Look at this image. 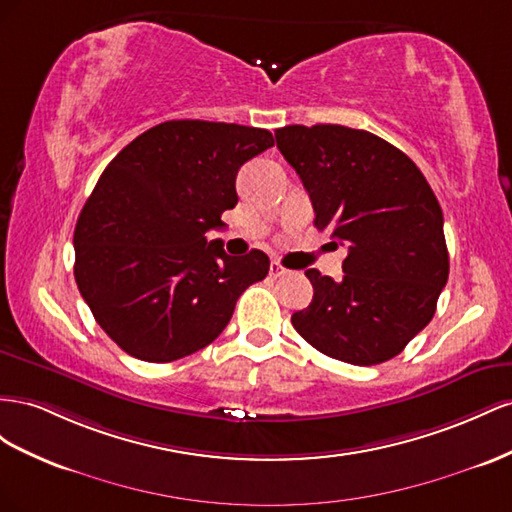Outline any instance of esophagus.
<instances>
[{"label":"esophagus","instance_id":"obj_1","mask_svg":"<svg viewBox=\"0 0 512 512\" xmlns=\"http://www.w3.org/2000/svg\"><path fill=\"white\" fill-rule=\"evenodd\" d=\"M287 274H289V270L285 266H281L279 261H272V264H270V276H272V279H281V276H287Z\"/></svg>","mask_w":512,"mask_h":512}]
</instances>
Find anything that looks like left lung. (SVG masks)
Listing matches in <instances>:
<instances>
[{"mask_svg": "<svg viewBox=\"0 0 512 512\" xmlns=\"http://www.w3.org/2000/svg\"><path fill=\"white\" fill-rule=\"evenodd\" d=\"M274 137L311 197L315 227L347 248L341 281L304 272L313 300L291 324L330 358L358 367L394 358L429 324L448 281L444 214L429 182L367 130L294 124Z\"/></svg>", "mask_w": 512, "mask_h": 512, "instance_id": "left-lung-1", "label": "left lung"}]
</instances>
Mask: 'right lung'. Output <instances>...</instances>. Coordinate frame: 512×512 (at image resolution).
I'll return each instance as SVG.
<instances>
[{
	"label": "right lung",
	"instance_id": "add662e5",
	"mask_svg": "<svg viewBox=\"0 0 512 512\" xmlns=\"http://www.w3.org/2000/svg\"><path fill=\"white\" fill-rule=\"evenodd\" d=\"M272 145L264 128L171 120L102 171L75 227V281L126 354L173 362L199 352L225 330L242 291L266 279V253L231 257L206 233L236 208L240 167Z\"/></svg>",
	"mask_w": 512,
	"mask_h": 512
}]
</instances>
